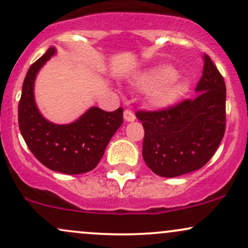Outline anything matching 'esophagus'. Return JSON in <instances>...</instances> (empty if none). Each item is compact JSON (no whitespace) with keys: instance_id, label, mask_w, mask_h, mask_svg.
<instances>
[{"instance_id":"esophagus-1","label":"esophagus","mask_w":248,"mask_h":248,"mask_svg":"<svg viewBox=\"0 0 248 248\" xmlns=\"http://www.w3.org/2000/svg\"><path fill=\"white\" fill-rule=\"evenodd\" d=\"M124 120H126L127 122H133V121H135V119H136L135 118V114H134V113L130 109L124 110Z\"/></svg>"}]
</instances>
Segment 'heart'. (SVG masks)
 Instances as JSON below:
<instances>
[{
  "instance_id": "b5f03b06",
  "label": "heart",
  "mask_w": 248,
  "mask_h": 248,
  "mask_svg": "<svg viewBox=\"0 0 248 248\" xmlns=\"http://www.w3.org/2000/svg\"><path fill=\"white\" fill-rule=\"evenodd\" d=\"M177 71L171 66L155 67L135 79V85L142 92H149L147 101L155 109H168L175 106L186 95L187 85L176 78Z\"/></svg>"
}]
</instances>
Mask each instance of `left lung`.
<instances>
[{
  "mask_svg": "<svg viewBox=\"0 0 248 248\" xmlns=\"http://www.w3.org/2000/svg\"><path fill=\"white\" fill-rule=\"evenodd\" d=\"M196 98L171 108L136 113L144 128L142 156L161 177H177L205 166L225 133L226 86L207 55Z\"/></svg>",
  "mask_w": 248,
  "mask_h": 248,
  "instance_id": "left-lung-1",
  "label": "left lung"
}]
</instances>
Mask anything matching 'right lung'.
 Masks as SVG:
<instances>
[{
  "instance_id": "right-lung-1",
  "label": "right lung",
  "mask_w": 248,
  "mask_h": 248,
  "mask_svg": "<svg viewBox=\"0 0 248 248\" xmlns=\"http://www.w3.org/2000/svg\"><path fill=\"white\" fill-rule=\"evenodd\" d=\"M56 52V47H50L28 71L18 104V126L30 152L42 164L53 171L79 175L98 166L108 142L122 124L124 109L105 112L93 106L67 124L45 119L35 101V80Z\"/></svg>"
}]
</instances>
